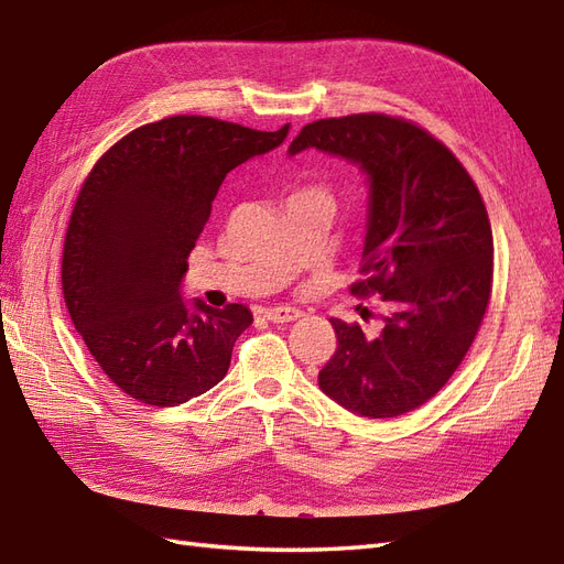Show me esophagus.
Masks as SVG:
<instances>
[{
  "mask_svg": "<svg viewBox=\"0 0 564 564\" xmlns=\"http://www.w3.org/2000/svg\"><path fill=\"white\" fill-rule=\"evenodd\" d=\"M264 317L273 324H285V322H295L303 317V312L295 307H271V310H264Z\"/></svg>",
  "mask_w": 564,
  "mask_h": 564,
  "instance_id": "1",
  "label": "esophagus"
}]
</instances>
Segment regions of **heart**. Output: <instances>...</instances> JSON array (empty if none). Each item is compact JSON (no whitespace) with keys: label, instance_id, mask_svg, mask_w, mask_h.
<instances>
[{"label":"heart","instance_id":"b5f03b06","mask_svg":"<svg viewBox=\"0 0 564 564\" xmlns=\"http://www.w3.org/2000/svg\"><path fill=\"white\" fill-rule=\"evenodd\" d=\"M317 189H307V192H300V194H314Z\"/></svg>","mask_w":564,"mask_h":564}]
</instances>
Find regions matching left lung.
Listing matches in <instances>:
<instances>
[{
	"label": "left lung",
	"instance_id": "left-lung-1",
	"mask_svg": "<svg viewBox=\"0 0 564 564\" xmlns=\"http://www.w3.org/2000/svg\"><path fill=\"white\" fill-rule=\"evenodd\" d=\"M317 149L360 167L370 187L356 295L382 293L375 338L332 319L338 348L319 389L362 417H394L447 384L474 344L492 288V230L454 153L399 117L350 115L300 129L288 153Z\"/></svg>",
	"mask_w": 564,
	"mask_h": 564
}]
</instances>
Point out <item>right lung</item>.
I'll return each mask as SVG.
<instances>
[{"label": "right lung", "mask_w": 564, "mask_h": 564, "mask_svg": "<svg viewBox=\"0 0 564 564\" xmlns=\"http://www.w3.org/2000/svg\"><path fill=\"white\" fill-rule=\"evenodd\" d=\"M288 129L165 117L117 141L90 170L64 240L62 291L74 329L124 394L167 409L226 377L252 312L187 303V257L220 182L279 149Z\"/></svg>", "instance_id": "add662e5"}]
</instances>
